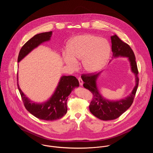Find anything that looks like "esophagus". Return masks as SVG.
<instances>
[{
	"mask_svg": "<svg viewBox=\"0 0 153 153\" xmlns=\"http://www.w3.org/2000/svg\"><path fill=\"white\" fill-rule=\"evenodd\" d=\"M78 81H79V85L81 86H82L83 85V81H82V79L81 78H78Z\"/></svg>",
	"mask_w": 153,
	"mask_h": 153,
	"instance_id": "esophagus-1",
	"label": "esophagus"
}]
</instances>
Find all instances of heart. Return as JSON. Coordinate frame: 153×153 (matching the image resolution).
Listing matches in <instances>:
<instances>
[{
	"mask_svg": "<svg viewBox=\"0 0 153 153\" xmlns=\"http://www.w3.org/2000/svg\"><path fill=\"white\" fill-rule=\"evenodd\" d=\"M110 51V45L105 39L92 34H84L71 40L68 51L64 55V59L72 69L77 67L76 60L82 59L84 69L88 72L94 73L105 65Z\"/></svg>",
	"mask_w": 153,
	"mask_h": 153,
	"instance_id": "heart-1",
	"label": "heart"
}]
</instances>
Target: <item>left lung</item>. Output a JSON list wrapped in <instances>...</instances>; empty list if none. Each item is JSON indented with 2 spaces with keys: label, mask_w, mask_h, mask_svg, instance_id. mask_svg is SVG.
<instances>
[{
  "label": "left lung",
  "mask_w": 153,
  "mask_h": 153,
  "mask_svg": "<svg viewBox=\"0 0 153 153\" xmlns=\"http://www.w3.org/2000/svg\"><path fill=\"white\" fill-rule=\"evenodd\" d=\"M113 58L118 56L127 57L130 62L131 71L135 76V85L130 95L119 101H110L105 99L100 94L97 87V80L101 72L98 74H82L81 76L84 82L83 86L88 89L93 95L92 100L89 104L90 112L98 118L104 120H112L118 118L131 107L135 97L139 79L138 68L135 57L131 47L122 41L116 35L111 36Z\"/></svg>",
  "instance_id": "left-lung-1"
}]
</instances>
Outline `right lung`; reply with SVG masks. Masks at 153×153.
<instances>
[{
	"instance_id": "right-lung-1",
	"label": "right lung",
	"mask_w": 153,
	"mask_h": 153,
	"mask_svg": "<svg viewBox=\"0 0 153 153\" xmlns=\"http://www.w3.org/2000/svg\"><path fill=\"white\" fill-rule=\"evenodd\" d=\"M52 34V31L44 32L37 34L30 39L20 50L18 62L39 45L49 41ZM17 75L18 88L25 107L36 118L45 121L58 120L65 115L68 97L75 88L79 87V81L76 77L72 75L62 76L51 97L47 101L39 104L32 102L23 94L18 84V74Z\"/></svg>"
}]
</instances>
